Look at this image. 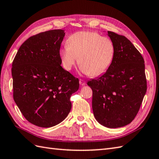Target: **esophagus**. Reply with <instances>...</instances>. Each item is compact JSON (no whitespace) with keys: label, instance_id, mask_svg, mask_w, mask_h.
<instances>
[{"label":"esophagus","instance_id":"esophagus-1","mask_svg":"<svg viewBox=\"0 0 159 159\" xmlns=\"http://www.w3.org/2000/svg\"><path fill=\"white\" fill-rule=\"evenodd\" d=\"M79 84L81 85V86H83V85H84L85 84H86V83H85L84 80L80 79V80H79Z\"/></svg>","mask_w":159,"mask_h":159}]
</instances>
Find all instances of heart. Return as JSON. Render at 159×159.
<instances>
[{
	"mask_svg": "<svg viewBox=\"0 0 159 159\" xmlns=\"http://www.w3.org/2000/svg\"><path fill=\"white\" fill-rule=\"evenodd\" d=\"M59 55L65 70H70L77 58L79 70L85 75L99 76L107 70L115 55L114 43L108 38L93 31H82L72 34Z\"/></svg>",
	"mask_w": 159,
	"mask_h": 159,
	"instance_id": "1",
	"label": "heart"
}]
</instances>
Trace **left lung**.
Masks as SVG:
<instances>
[{"instance_id": "obj_1", "label": "left lung", "mask_w": 159, "mask_h": 159, "mask_svg": "<svg viewBox=\"0 0 159 159\" xmlns=\"http://www.w3.org/2000/svg\"><path fill=\"white\" fill-rule=\"evenodd\" d=\"M115 46L111 66L96 79L88 81L93 91L96 120L109 128L131 123L139 111L147 85L143 57L125 36L107 31Z\"/></svg>"}]
</instances>
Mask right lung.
<instances>
[{"label":"right lung","instance_id":"right-lung-1","mask_svg":"<svg viewBox=\"0 0 159 159\" xmlns=\"http://www.w3.org/2000/svg\"><path fill=\"white\" fill-rule=\"evenodd\" d=\"M64 30H50L28 38L12 64L13 99L25 119L50 128L70 112V97L79 80L60 66L59 55Z\"/></svg>","mask_w":159,"mask_h":159}]
</instances>
